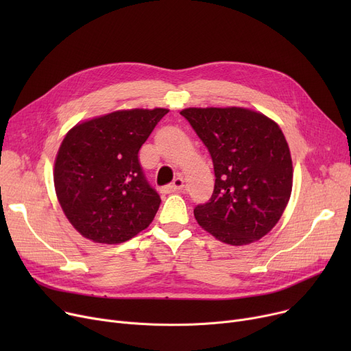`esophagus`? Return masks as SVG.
<instances>
[{"mask_svg": "<svg viewBox=\"0 0 351 351\" xmlns=\"http://www.w3.org/2000/svg\"><path fill=\"white\" fill-rule=\"evenodd\" d=\"M183 186H185V180H183L182 176H178V178H175V180L171 183V185L166 186L163 191L168 192V193H171V192H179V191L183 189Z\"/></svg>", "mask_w": 351, "mask_h": 351, "instance_id": "34e87169", "label": "esophagus"}]
</instances>
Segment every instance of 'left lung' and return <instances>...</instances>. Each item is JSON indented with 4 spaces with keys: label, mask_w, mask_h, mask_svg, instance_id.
<instances>
[{
    "label": "left lung",
    "mask_w": 351,
    "mask_h": 351,
    "mask_svg": "<svg viewBox=\"0 0 351 351\" xmlns=\"http://www.w3.org/2000/svg\"><path fill=\"white\" fill-rule=\"evenodd\" d=\"M213 160L210 200L195 208L199 226L217 241L245 246L266 236L282 217L293 186V163L280 126L259 110H180Z\"/></svg>",
    "instance_id": "1"
}]
</instances>
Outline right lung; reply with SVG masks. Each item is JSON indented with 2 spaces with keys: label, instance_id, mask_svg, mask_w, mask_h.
Instances as JSON below:
<instances>
[{
  "label": "right lung",
  "instance_id": "right-lung-1",
  "mask_svg": "<svg viewBox=\"0 0 351 351\" xmlns=\"http://www.w3.org/2000/svg\"><path fill=\"white\" fill-rule=\"evenodd\" d=\"M166 108L121 109L66 132L53 163V186L69 223L84 237L118 245L152 223L160 197L138 152Z\"/></svg>",
  "mask_w": 351,
  "mask_h": 351
}]
</instances>
